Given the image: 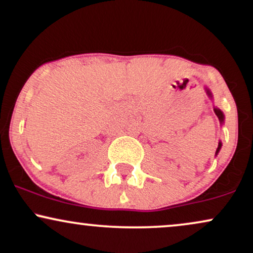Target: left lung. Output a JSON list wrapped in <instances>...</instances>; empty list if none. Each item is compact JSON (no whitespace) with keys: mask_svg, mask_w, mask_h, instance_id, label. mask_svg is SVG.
Instances as JSON below:
<instances>
[{"mask_svg":"<svg viewBox=\"0 0 253 253\" xmlns=\"http://www.w3.org/2000/svg\"><path fill=\"white\" fill-rule=\"evenodd\" d=\"M205 92H206V94H208V95H209L210 99L212 100V97H213V95H212L211 90H210L208 87H205ZM213 111H214L215 115H217V117H218L219 121H220V125H223V124H224V120H225V117H224V113H223V112H221L220 109L217 108V107H213ZM221 146H223V144H221V141H219V144H218V148H217V151H215V157L218 156V153H219V151H220Z\"/></svg>","mask_w":253,"mask_h":253,"instance_id":"left-lung-1","label":"left lung"}]
</instances>
